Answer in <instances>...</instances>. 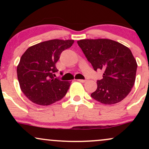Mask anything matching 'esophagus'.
I'll return each mask as SVG.
<instances>
[{
	"label": "esophagus",
	"instance_id": "obj_1",
	"mask_svg": "<svg viewBox=\"0 0 149 149\" xmlns=\"http://www.w3.org/2000/svg\"><path fill=\"white\" fill-rule=\"evenodd\" d=\"M78 82H80V83H85L87 81L86 80H82V79H78L77 80Z\"/></svg>",
	"mask_w": 149,
	"mask_h": 149
}]
</instances>
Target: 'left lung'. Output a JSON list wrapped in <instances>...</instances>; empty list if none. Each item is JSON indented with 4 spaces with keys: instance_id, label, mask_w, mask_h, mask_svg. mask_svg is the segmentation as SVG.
<instances>
[{
    "instance_id": "1",
    "label": "left lung",
    "mask_w": 149,
    "mask_h": 149,
    "mask_svg": "<svg viewBox=\"0 0 149 149\" xmlns=\"http://www.w3.org/2000/svg\"><path fill=\"white\" fill-rule=\"evenodd\" d=\"M77 42L94 70L104 71L92 98L108 105L124 100L134 86L137 68L130 49L110 39H83Z\"/></svg>"
}]
</instances>
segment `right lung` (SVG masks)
<instances>
[{"mask_svg":"<svg viewBox=\"0 0 149 149\" xmlns=\"http://www.w3.org/2000/svg\"><path fill=\"white\" fill-rule=\"evenodd\" d=\"M73 40L54 39L36 44L22 54L17 68V78L24 95L38 105L48 106L61 100L71 83L54 78L55 64L63 51Z\"/></svg>","mask_w":149,"mask_h":149,"instance_id":"add662e5","label":"right lung"}]
</instances>
